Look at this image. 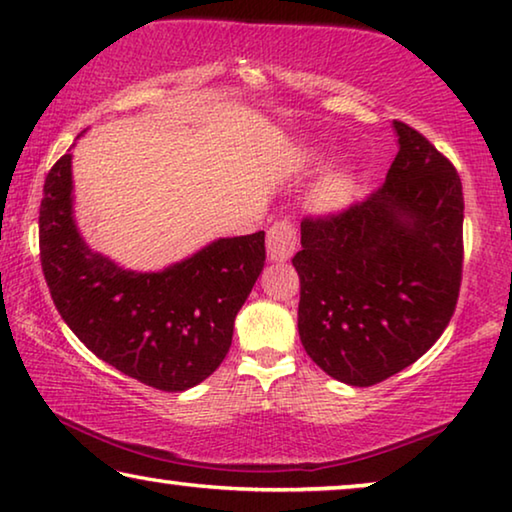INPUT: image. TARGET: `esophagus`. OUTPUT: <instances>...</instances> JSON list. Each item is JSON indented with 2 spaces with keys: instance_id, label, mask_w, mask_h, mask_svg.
I'll list each match as a JSON object with an SVG mask.
<instances>
[{
  "instance_id": "esophagus-1",
  "label": "esophagus",
  "mask_w": 512,
  "mask_h": 512,
  "mask_svg": "<svg viewBox=\"0 0 512 512\" xmlns=\"http://www.w3.org/2000/svg\"><path fill=\"white\" fill-rule=\"evenodd\" d=\"M299 248V236H296V227L289 218L276 220L266 232V250H269L271 262H285L294 255Z\"/></svg>"
}]
</instances>
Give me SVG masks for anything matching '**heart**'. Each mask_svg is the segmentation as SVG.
I'll list each match as a JSON object with an SVG mask.
<instances>
[{
    "label": "heart",
    "instance_id": "heart-1",
    "mask_svg": "<svg viewBox=\"0 0 512 512\" xmlns=\"http://www.w3.org/2000/svg\"><path fill=\"white\" fill-rule=\"evenodd\" d=\"M349 193H352V181H349L347 174L333 172L315 188L312 204H315L319 211H335L349 200Z\"/></svg>",
    "mask_w": 512,
    "mask_h": 512
}]
</instances>
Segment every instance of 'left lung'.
I'll use <instances>...</instances> for the list:
<instances>
[{"instance_id": "obj_1", "label": "left lung", "mask_w": 512, "mask_h": 512, "mask_svg": "<svg viewBox=\"0 0 512 512\" xmlns=\"http://www.w3.org/2000/svg\"><path fill=\"white\" fill-rule=\"evenodd\" d=\"M393 126L400 151L386 181L352 207L305 216L292 259L305 352L361 388L398 375L439 340L462 282L460 174L416 128Z\"/></svg>"}]
</instances>
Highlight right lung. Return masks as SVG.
<instances>
[{
  "label": "right lung",
  "instance_id": "1",
  "mask_svg": "<svg viewBox=\"0 0 512 512\" xmlns=\"http://www.w3.org/2000/svg\"><path fill=\"white\" fill-rule=\"evenodd\" d=\"M71 190L64 154L45 177L38 248L68 329L101 361L158 391H186L213 375L264 269V232L218 239L158 273L124 271L82 241Z\"/></svg>",
  "mask_w": 512,
  "mask_h": 512
}]
</instances>
